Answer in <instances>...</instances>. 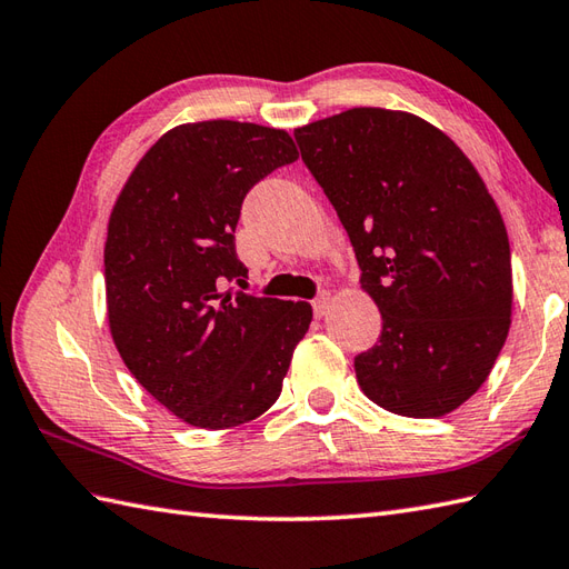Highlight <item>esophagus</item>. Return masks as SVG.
<instances>
[{
    "label": "esophagus",
    "mask_w": 569,
    "mask_h": 569,
    "mask_svg": "<svg viewBox=\"0 0 569 569\" xmlns=\"http://www.w3.org/2000/svg\"><path fill=\"white\" fill-rule=\"evenodd\" d=\"M313 313H317V317L321 319V317H326L328 313V309H331V295L328 292H323V295H319L317 299H313Z\"/></svg>",
    "instance_id": "1"
}]
</instances>
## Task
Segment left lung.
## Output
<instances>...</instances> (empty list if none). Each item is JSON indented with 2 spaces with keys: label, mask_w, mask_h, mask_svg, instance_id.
<instances>
[{
  "label": "left lung",
  "mask_w": 569,
  "mask_h": 569,
  "mask_svg": "<svg viewBox=\"0 0 569 569\" xmlns=\"http://www.w3.org/2000/svg\"><path fill=\"white\" fill-rule=\"evenodd\" d=\"M295 138L382 313L380 340L356 358L365 397L409 419L456 411L485 385L511 326L509 236L482 178L407 111L348 109Z\"/></svg>",
  "instance_id": "1"
}]
</instances>
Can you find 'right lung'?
Segmentation results:
<instances>
[{"mask_svg":"<svg viewBox=\"0 0 569 569\" xmlns=\"http://www.w3.org/2000/svg\"><path fill=\"white\" fill-rule=\"evenodd\" d=\"M299 158L287 131L241 121L174 126L111 209L109 331L150 397L221 431L268 411L311 323L309 301L221 292L243 282L236 226L252 184Z\"/></svg>","mask_w":569,"mask_h":569,"instance_id":"right-lung-1","label":"right lung"}]
</instances>
